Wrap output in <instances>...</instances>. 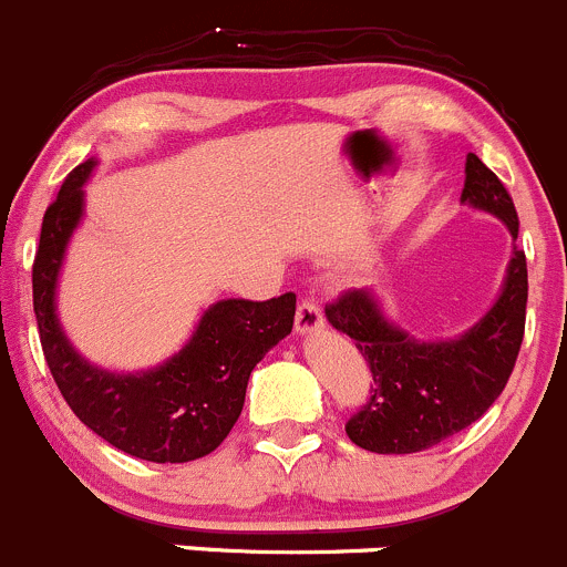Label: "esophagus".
Listing matches in <instances>:
<instances>
[{"instance_id":"1","label":"esophagus","mask_w":567,"mask_h":567,"mask_svg":"<svg viewBox=\"0 0 567 567\" xmlns=\"http://www.w3.org/2000/svg\"><path fill=\"white\" fill-rule=\"evenodd\" d=\"M324 324L322 308L317 306L313 300H300L297 302V313H295V328L297 333H313Z\"/></svg>"}]
</instances>
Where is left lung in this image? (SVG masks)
I'll use <instances>...</instances> for the list:
<instances>
[{
  "label": "left lung",
  "mask_w": 567,
  "mask_h": 567,
  "mask_svg": "<svg viewBox=\"0 0 567 567\" xmlns=\"http://www.w3.org/2000/svg\"><path fill=\"white\" fill-rule=\"evenodd\" d=\"M463 204L491 212L518 239V212L496 173L466 156ZM526 256L513 248L502 295L491 311L452 341H422L391 324L369 289H347L324 306L336 330L355 341L374 389L347 422L355 446L378 455H411L474 424L513 374L526 322Z\"/></svg>",
  "instance_id": "left-lung-1"
}]
</instances>
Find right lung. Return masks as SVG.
<instances>
[{"label": "right lung", "mask_w": 567, "mask_h": 567, "mask_svg": "<svg viewBox=\"0 0 567 567\" xmlns=\"http://www.w3.org/2000/svg\"><path fill=\"white\" fill-rule=\"evenodd\" d=\"M93 167V159L74 167L49 204L32 265V306L49 372L80 422L115 450L151 463L198 461L237 424L256 363L291 333L295 295L215 302L193 339L148 372L117 374L87 363L60 328L54 289Z\"/></svg>", "instance_id": "1"}]
</instances>
